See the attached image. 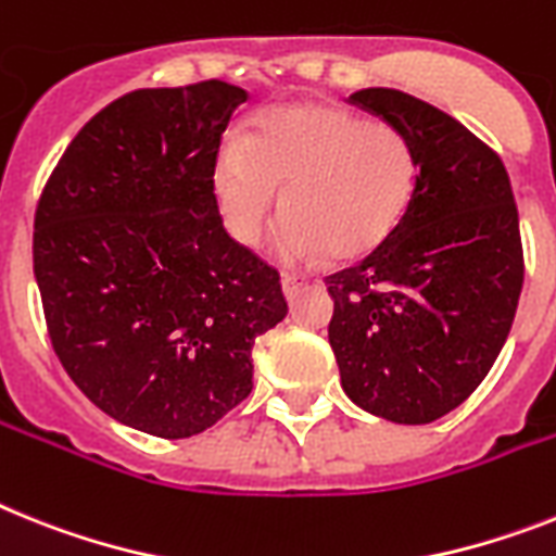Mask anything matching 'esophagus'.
Masks as SVG:
<instances>
[{
    "instance_id": "obj_1",
    "label": "esophagus",
    "mask_w": 556,
    "mask_h": 556,
    "mask_svg": "<svg viewBox=\"0 0 556 556\" xmlns=\"http://www.w3.org/2000/svg\"><path fill=\"white\" fill-rule=\"evenodd\" d=\"M305 286H307L305 279L296 277V274H286V277H282V293H286L288 302L296 300V296H300L302 288H305Z\"/></svg>"
}]
</instances>
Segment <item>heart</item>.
<instances>
[{"label": "heart", "instance_id": "obj_1", "mask_svg": "<svg viewBox=\"0 0 556 556\" xmlns=\"http://www.w3.org/2000/svg\"><path fill=\"white\" fill-rule=\"evenodd\" d=\"M413 143L384 121L330 101L260 112L245 138H226L214 155V198L228 235L256 242L286 189L270 228L279 263L302 265L330 254L336 263L381 249L415 191Z\"/></svg>", "mask_w": 556, "mask_h": 556}]
</instances>
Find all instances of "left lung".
Listing matches in <instances>:
<instances>
[{
  "label": "left lung",
  "instance_id": "left-lung-1",
  "mask_svg": "<svg viewBox=\"0 0 556 556\" xmlns=\"http://www.w3.org/2000/svg\"><path fill=\"white\" fill-rule=\"evenodd\" d=\"M350 101L407 135L418 175L390 240L325 279L328 339L353 404L393 424H429L486 379L515 321V194L501 157L438 106L387 87Z\"/></svg>",
  "mask_w": 556,
  "mask_h": 556
}]
</instances>
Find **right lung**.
I'll use <instances>...</instances> for the list:
<instances>
[{
	"mask_svg": "<svg viewBox=\"0 0 556 556\" xmlns=\"http://www.w3.org/2000/svg\"><path fill=\"white\" fill-rule=\"evenodd\" d=\"M249 92L226 81L115 98L64 149L33 223L50 342L101 413L191 438L249 399L251 348L288 305L223 228L214 155Z\"/></svg>",
	"mask_w": 556,
	"mask_h": 556,
	"instance_id": "obj_1",
	"label": "right lung"
}]
</instances>
